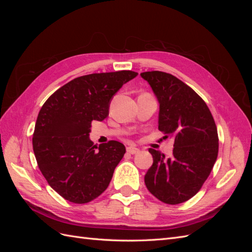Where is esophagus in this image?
<instances>
[{
    "label": "esophagus",
    "mask_w": 252,
    "mask_h": 252,
    "mask_svg": "<svg viewBox=\"0 0 252 252\" xmlns=\"http://www.w3.org/2000/svg\"><path fill=\"white\" fill-rule=\"evenodd\" d=\"M127 152L130 155H136L140 152V149H138L136 147H133V146H129V147H127Z\"/></svg>",
    "instance_id": "34e87169"
}]
</instances>
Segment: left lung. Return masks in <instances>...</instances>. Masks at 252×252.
I'll return each mask as SVG.
<instances>
[{"label": "left lung", "instance_id": "1", "mask_svg": "<svg viewBox=\"0 0 252 252\" xmlns=\"http://www.w3.org/2000/svg\"><path fill=\"white\" fill-rule=\"evenodd\" d=\"M141 77L159 104L158 130L174 140L171 158L149 148L154 163L145 174V185L163 203H184L201 189L217 161L215 120L202 97L174 75L147 71Z\"/></svg>", "mask_w": 252, "mask_h": 252}]
</instances>
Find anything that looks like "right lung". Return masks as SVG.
I'll list each match as a JSON object with an SVG mask.
<instances>
[{"label": "right lung", "instance_id": "add662e5", "mask_svg": "<svg viewBox=\"0 0 252 252\" xmlns=\"http://www.w3.org/2000/svg\"><path fill=\"white\" fill-rule=\"evenodd\" d=\"M138 73L130 70L91 73L68 82L44 103L32 138L37 166L50 187L65 200L85 204L107 189L125 146L89 139L93 121L108 117L120 88Z\"/></svg>", "mask_w": 252, "mask_h": 252}]
</instances>
